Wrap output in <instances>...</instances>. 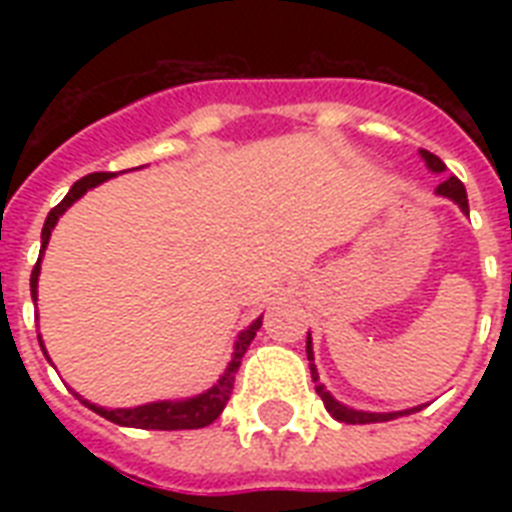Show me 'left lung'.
Segmentation results:
<instances>
[{"instance_id": "obj_1", "label": "left lung", "mask_w": 512, "mask_h": 512, "mask_svg": "<svg viewBox=\"0 0 512 512\" xmlns=\"http://www.w3.org/2000/svg\"><path fill=\"white\" fill-rule=\"evenodd\" d=\"M422 159H425V164H428L430 170L433 172H444L446 164L438 159L436 154H430V151H422ZM438 193L441 196H449L452 201H457L462 207V212H468V193H465V185L457 180V177H449V180H444V183L438 185ZM305 350H308V358H311V377L313 382H316V393L321 396V401H324V406H327V412L335 417V420L340 422H348V425H366V422H388V420H396V417H401V414H412L417 412V409H409V412H388V414H374V412H356V409H348V406H342L340 401H335V398L329 396L327 390H324V385H319V372H316V366H313V348H311V337H308V345H305Z\"/></svg>"}]
</instances>
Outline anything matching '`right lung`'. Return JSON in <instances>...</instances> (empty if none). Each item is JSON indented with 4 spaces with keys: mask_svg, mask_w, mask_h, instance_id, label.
Segmentation results:
<instances>
[{
    "mask_svg": "<svg viewBox=\"0 0 512 512\" xmlns=\"http://www.w3.org/2000/svg\"><path fill=\"white\" fill-rule=\"evenodd\" d=\"M114 175V172H92V175L82 177V180H76L71 185V191L66 193V199L60 201L58 207L50 209V215L44 220L42 228V252L47 247V241H50V233L58 223V217L66 212L71 204H74L79 196L87 193V188H95L98 183L108 180V177ZM39 263H42V257L36 260L34 271H31V297L36 300V281H39ZM263 319H257L255 324H249L244 332L239 335V342H236V348H233V358L228 369L223 372V377L217 380V385L207 390V393H201V396H193L188 401H159V404H146V406H135V409H103V406L87 404L84 398H79L82 404H87L92 412H98L100 417H106V420L116 422V425H124V428H143V430H193V428H204V425H212V422L220 417V412L228 404V398H231L233 390V380H236V372H239L241 366V356L247 353L249 342L255 340L257 329H260ZM42 345V340H39ZM44 350V345H42Z\"/></svg>",
    "mask_w": 512,
    "mask_h": 512,
    "instance_id": "add662e5",
    "label": "right lung"
}]
</instances>
